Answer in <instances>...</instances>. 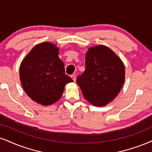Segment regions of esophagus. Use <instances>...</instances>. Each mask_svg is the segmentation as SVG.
<instances>
[{
	"instance_id": "esophagus-1",
	"label": "esophagus",
	"mask_w": 152,
	"mask_h": 152,
	"mask_svg": "<svg viewBox=\"0 0 152 152\" xmlns=\"http://www.w3.org/2000/svg\"><path fill=\"white\" fill-rule=\"evenodd\" d=\"M71 77H72L73 81H74V82L76 81V76L75 75H71Z\"/></svg>"
}]
</instances>
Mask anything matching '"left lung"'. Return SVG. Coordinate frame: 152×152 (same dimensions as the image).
<instances>
[{
	"label": "left lung",
	"mask_w": 152,
	"mask_h": 152,
	"mask_svg": "<svg viewBox=\"0 0 152 152\" xmlns=\"http://www.w3.org/2000/svg\"><path fill=\"white\" fill-rule=\"evenodd\" d=\"M85 67L77 78L82 94L94 106H106L118 96L124 84L123 61L110 48L98 45L88 49Z\"/></svg>",
	"instance_id": "left-lung-1"
}]
</instances>
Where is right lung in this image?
<instances>
[{"mask_svg": "<svg viewBox=\"0 0 152 152\" xmlns=\"http://www.w3.org/2000/svg\"><path fill=\"white\" fill-rule=\"evenodd\" d=\"M59 48L44 42L35 46L22 60L20 79L25 93L35 102L49 106L61 99L65 86L73 82L65 72Z\"/></svg>", "mask_w": 152, "mask_h": 152, "instance_id": "right-lung-1", "label": "right lung"}]
</instances>
